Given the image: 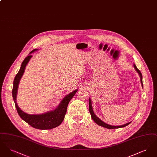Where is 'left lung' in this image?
<instances>
[{"mask_svg":"<svg viewBox=\"0 0 157 157\" xmlns=\"http://www.w3.org/2000/svg\"><path fill=\"white\" fill-rule=\"evenodd\" d=\"M134 67L135 70L137 71V72L139 74V75L140 76V78H141V82L142 83V86H143V83H142V75L141 72H140V71L136 67L135 65H134ZM89 110H90V113L91 115V117L92 118V120H94L95 121V123H97L98 125H99V126H101V127H105L106 128H108V129H115V128H122V127H125L127 126L128 125H129L131 122H128L127 124H125L123 125H120V126H112V125H108L107 124H105V122H104L103 121H102L100 119H99L95 115L94 112L93 111V109H92V103H91V101L90 99L89 100Z\"/></svg>","mask_w":157,"mask_h":157,"instance_id":"8db88e82","label":"left lung"}]
</instances>
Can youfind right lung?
<instances>
[{"mask_svg": "<svg viewBox=\"0 0 157 157\" xmlns=\"http://www.w3.org/2000/svg\"><path fill=\"white\" fill-rule=\"evenodd\" d=\"M35 51H37V49L32 51L29 53V55L27 57H26L23 61L20 70L16 75L14 79L13 86L12 89V96L15 102V106L16 108L17 112L20 117L23 121L27 122L31 127L36 129H51L60 125V124L64 120L65 115L67 111L68 104L71 99L74 96L78 90L72 92L64 98L58 105V106L54 111L51 112H47L41 115H29L22 111L19 108L16 101L17 87L20 79H21L24 73L25 67L32 56L30 53L33 52Z\"/></svg>", "mask_w": 157, "mask_h": 157, "instance_id": "obj_1", "label": "right lung"}]
</instances>
